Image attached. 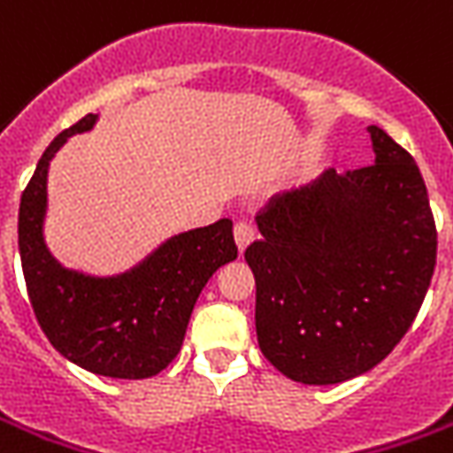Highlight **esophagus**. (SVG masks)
Here are the masks:
<instances>
[{
    "mask_svg": "<svg viewBox=\"0 0 453 453\" xmlns=\"http://www.w3.org/2000/svg\"><path fill=\"white\" fill-rule=\"evenodd\" d=\"M233 233H235V242H238V250L242 252L248 245L252 242V238H255V227L250 226V223H245V220H240V223H235V227H233Z\"/></svg>",
    "mask_w": 453,
    "mask_h": 453,
    "instance_id": "obj_1",
    "label": "esophagus"
}]
</instances>
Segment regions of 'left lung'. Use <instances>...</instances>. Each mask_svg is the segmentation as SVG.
I'll return each mask as SVG.
<instances>
[{"mask_svg": "<svg viewBox=\"0 0 453 453\" xmlns=\"http://www.w3.org/2000/svg\"><path fill=\"white\" fill-rule=\"evenodd\" d=\"M374 163L282 193L257 213L245 250L257 344L303 384L377 367L407 334L436 265V226L419 168L380 126Z\"/></svg>", "mask_w": 453, "mask_h": 453, "instance_id": "left-lung-1", "label": "left lung"}]
</instances>
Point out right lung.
<instances>
[{
	"label": "right lung",
	"instance_id": "add662e5",
	"mask_svg": "<svg viewBox=\"0 0 453 453\" xmlns=\"http://www.w3.org/2000/svg\"><path fill=\"white\" fill-rule=\"evenodd\" d=\"M94 123L88 113L61 131L21 193V270L36 322L61 355L101 377L146 380L180 352L193 304L215 270L238 257V245L233 220L223 218L165 240L123 275L91 278L58 265L44 242L49 161Z\"/></svg>",
	"mask_w": 453,
	"mask_h": 453
}]
</instances>
